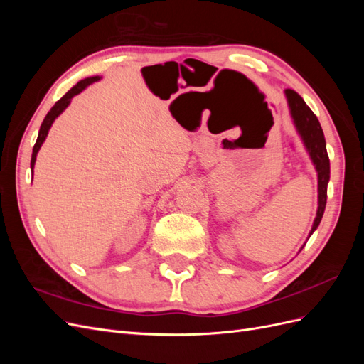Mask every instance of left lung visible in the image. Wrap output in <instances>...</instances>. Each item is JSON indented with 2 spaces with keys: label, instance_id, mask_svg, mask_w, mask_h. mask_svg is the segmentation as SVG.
<instances>
[{
  "label": "left lung",
  "instance_id": "left-lung-1",
  "mask_svg": "<svg viewBox=\"0 0 364 364\" xmlns=\"http://www.w3.org/2000/svg\"><path fill=\"white\" fill-rule=\"evenodd\" d=\"M285 95H287V102L290 106V112L294 119V124L297 132H299L305 147L308 149V153L316 165L317 178H318V208L317 215L311 228L310 235L317 229L318 223L323 217V211L326 206V188L329 181V158L326 151V142L323 136V130L318 123L317 117L306 106L304 98L293 90H285Z\"/></svg>",
  "mask_w": 364,
  "mask_h": 364
}]
</instances>
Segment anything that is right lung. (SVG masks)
<instances>
[{"mask_svg":"<svg viewBox=\"0 0 364 364\" xmlns=\"http://www.w3.org/2000/svg\"><path fill=\"white\" fill-rule=\"evenodd\" d=\"M97 80H98V77H90V79L80 80V82L77 83L75 86H73L71 90H70L67 94H65V95L60 98L59 102H56V105H54V106L50 109V112L46 115V118H43L42 124H41L39 135H38V139H36V144L33 146L31 162H30V167H31V170H33V167H35L36 155H38V151H39V149H41V146H42V142L46 141V138H47V135H48V130H50V127H51V124H53V121L56 119V118H58V117L65 111V107H67V106L70 105L71 98H73L74 95H77L79 92H82L87 85H91V83H94V82H97Z\"/></svg>","mask_w":364,"mask_h":364,"instance_id":"1","label":"right lung"}]
</instances>
